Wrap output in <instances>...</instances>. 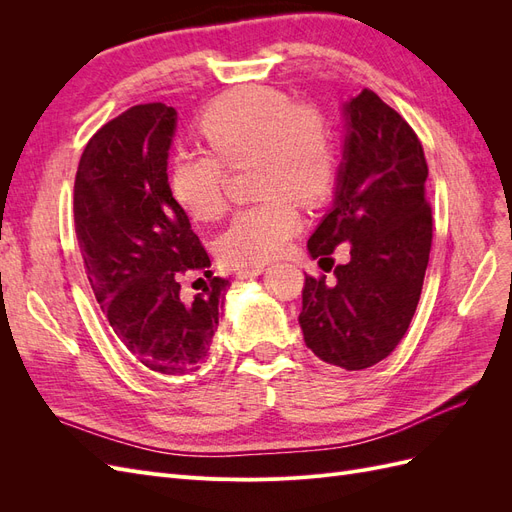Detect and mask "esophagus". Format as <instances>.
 I'll use <instances>...</instances> for the list:
<instances>
[{
	"mask_svg": "<svg viewBox=\"0 0 512 512\" xmlns=\"http://www.w3.org/2000/svg\"><path fill=\"white\" fill-rule=\"evenodd\" d=\"M262 271H265V267H262V265H256V267H250V269H241L237 273V280H250V277H256Z\"/></svg>",
	"mask_w": 512,
	"mask_h": 512,
	"instance_id": "34e87169",
	"label": "esophagus"
}]
</instances>
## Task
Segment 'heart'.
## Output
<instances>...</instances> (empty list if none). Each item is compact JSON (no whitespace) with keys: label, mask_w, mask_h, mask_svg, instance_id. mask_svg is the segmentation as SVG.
Returning <instances> with one entry per match:
<instances>
[{"label":"heart","mask_w":512,"mask_h":512,"mask_svg":"<svg viewBox=\"0 0 512 512\" xmlns=\"http://www.w3.org/2000/svg\"><path fill=\"white\" fill-rule=\"evenodd\" d=\"M211 151L177 149L168 164V192L196 222L226 211V166L250 164L254 205L239 209L218 241L230 269L280 256L301 228L299 205L316 207L337 181L333 128L320 108L292 102L282 89L247 85L215 98L198 117Z\"/></svg>","instance_id":"1"}]
</instances>
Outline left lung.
Instances as JSON below:
<instances>
[{
    "label": "left lung",
    "mask_w": 512,
    "mask_h": 512,
    "mask_svg": "<svg viewBox=\"0 0 512 512\" xmlns=\"http://www.w3.org/2000/svg\"><path fill=\"white\" fill-rule=\"evenodd\" d=\"M348 136L333 209L307 241L327 275H305L299 324L318 359L348 371L389 356L421 299L433 222L425 151L410 123L371 89L344 106ZM351 243V260L330 258ZM327 259L336 267L324 268Z\"/></svg>",
    "instance_id": "left-lung-1"
}]
</instances>
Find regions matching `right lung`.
Segmentation results:
<instances>
[{"label":"right lung","mask_w":512,"mask_h":512,"mask_svg":"<svg viewBox=\"0 0 512 512\" xmlns=\"http://www.w3.org/2000/svg\"><path fill=\"white\" fill-rule=\"evenodd\" d=\"M175 126L173 106L128 108L89 138L74 179L87 280L123 348L166 376L188 374L207 359L230 286L211 277L207 250L168 192ZM194 274L208 282L188 295L182 280Z\"/></svg>","instance_id":"1"}]
</instances>
